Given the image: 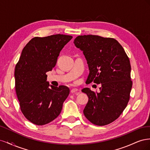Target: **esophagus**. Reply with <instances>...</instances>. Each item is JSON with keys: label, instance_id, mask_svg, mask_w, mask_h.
I'll list each match as a JSON object with an SVG mask.
<instances>
[{"label": "esophagus", "instance_id": "1", "mask_svg": "<svg viewBox=\"0 0 150 150\" xmlns=\"http://www.w3.org/2000/svg\"><path fill=\"white\" fill-rule=\"evenodd\" d=\"M78 91H79V90L78 89H76V88H73V89H72L71 90V93L72 94V93H78Z\"/></svg>", "mask_w": 150, "mask_h": 150}]
</instances>
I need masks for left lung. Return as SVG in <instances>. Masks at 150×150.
Returning a JSON list of instances; mask_svg holds the SVG:
<instances>
[{"instance_id":"left-lung-1","label":"left lung","mask_w":150,"mask_h":150,"mask_svg":"<svg viewBox=\"0 0 150 150\" xmlns=\"http://www.w3.org/2000/svg\"><path fill=\"white\" fill-rule=\"evenodd\" d=\"M87 60L89 74L86 82L101 84L100 91L82 89L89 98L84 115L91 122L104 126L115 121L126 108L132 88L129 58L113 38L79 35L74 40Z\"/></svg>"}]
</instances>
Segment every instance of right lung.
<instances>
[{
	"instance_id": "1",
	"label": "right lung",
	"mask_w": 150,
	"mask_h": 150,
	"mask_svg": "<svg viewBox=\"0 0 150 150\" xmlns=\"http://www.w3.org/2000/svg\"><path fill=\"white\" fill-rule=\"evenodd\" d=\"M72 38L63 34L35 37L22 50L15 67L16 91L22 112L34 125L55 120L69 94L66 86L49 85L46 72L56 66L62 49Z\"/></svg>"
}]
</instances>
